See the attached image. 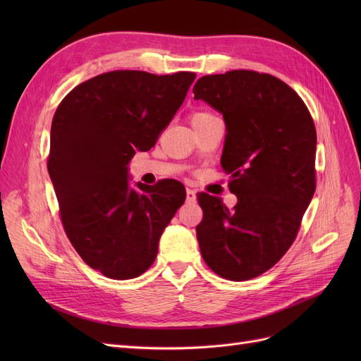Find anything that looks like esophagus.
<instances>
[{
  "mask_svg": "<svg viewBox=\"0 0 361 361\" xmlns=\"http://www.w3.org/2000/svg\"><path fill=\"white\" fill-rule=\"evenodd\" d=\"M195 200V191L191 188H187V202H194Z\"/></svg>",
  "mask_w": 361,
  "mask_h": 361,
  "instance_id": "1",
  "label": "esophagus"
}]
</instances>
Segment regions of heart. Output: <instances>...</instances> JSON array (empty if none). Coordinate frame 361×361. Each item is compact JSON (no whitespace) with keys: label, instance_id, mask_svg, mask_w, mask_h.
Returning a JSON list of instances; mask_svg holds the SVG:
<instances>
[{"label":"heart","instance_id":"b5f03b06","mask_svg":"<svg viewBox=\"0 0 361 361\" xmlns=\"http://www.w3.org/2000/svg\"><path fill=\"white\" fill-rule=\"evenodd\" d=\"M207 116H212L211 113H207V111H199V113H194L192 116H191V122L192 120H199V118H203V117H207Z\"/></svg>","mask_w":361,"mask_h":361}]
</instances>
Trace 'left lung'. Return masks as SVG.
Wrapping results in <instances>:
<instances>
[{
    "instance_id": "left-lung-1",
    "label": "left lung",
    "mask_w": 361,
    "mask_h": 361,
    "mask_svg": "<svg viewBox=\"0 0 361 361\" xmlns=\"http://www.w3.org/2000/svg\"><path fill=\"white\" fill-rule=\"evenodd\" d=\"M192 93L224 117L221 167L238 197L228 209L214 195L197 194L203 260L223 279H255L285 256L314 194L313 118L297 92L269 73L206 75Z\"/></svg>"
}]
</instances>
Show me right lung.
I'll list each match as a JSON object with an SVG mask.
<instances>
[{"label": "right lung", "instance_id": "right-lung-1", "mask_svg": "<svg viewBox=\"0 0 361 361\" xmlns=\"http://www.w3.org/2000/svg\"><path fill=\"white\" fill-rule=\"evenodd\" d=\"M192 72L113 71L76 85L51 125L48 171L71 244L108 279L143 274L187 192L174 179L129 187L128 164L147 152L182 105Z\"/></svg>", "mask_w": 361, "mask_h": 361}]
</instances>
